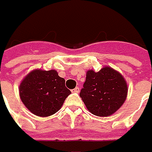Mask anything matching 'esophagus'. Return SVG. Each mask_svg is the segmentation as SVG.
Instances as JSON below:
<instances>
[{
    "label": "esophagus",
    "instance_id": "obj_1",
    "mask_svg": "<svg viewBox=\"0 0 152 152\" xmlns=\"http://www.w3.org/2000/svg\"><path fill=\"white\" fill-rule=\"evenodd\" d=\"M79 91H80V88H79L78 86H76L75 89L72 90V92H76V93H78Z\"/></svg>",
    "mask_w": 152,
    "mask_h": 152
}]
</instances>
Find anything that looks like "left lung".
Returning a JSON list of instances; mask_svg holds the SVG:
<instances>
[{
	"label": "left lung",
	"instance_id": "left-lung-1",
	"mask_svg": "<svg viewBox=\"0 0 152 152\" xmlns=\"http://www.w3.org/2000/svg\"><path fill=\"white\" fill-rule=\"evenodd\" d=\"M127 85L123 76L112 68H102L98 72H86L80 96L90 112L97 116H108L122 106L127 95Z\"/></svg>",
	"mask_w": 152,
	"mask_h": 152
}]
</instances>
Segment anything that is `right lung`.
Returning a JSON list of instances; mask_svg holds the SVG:
<instances>
[{"instance_id": "right-lung-1", "label": "right lung", "mask_w": 152, "mask_h": 152, "mask_svg": "<svg viewBox=\"0 0 152 152\" xmlns=\"http://www.w3.org/2000/svg\"><path fill=\"white\" fill-rule=\"evenodd\" d=\"M20 96L31 113L45 117L60 110L66 98L72 93L66 87L65 79L55 70H35L20 85Z\"/></svg>"}]
</instances>
